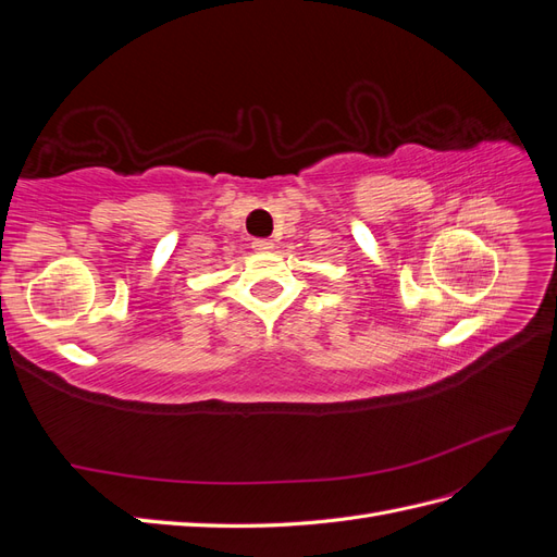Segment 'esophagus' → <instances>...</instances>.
Here are the masks:
<instances>
[{"mask_svg": "<svg viewBox=\"0 0 557 557\" xmlns=\"http://www.w3.org/2000/svg\"><path fill=\"white\" fill-rule=\"evenodd\" d=\"M252 248L264 252V250H272L274 244H272V239H256V242H252Z\"/></svg>", "mask_w": 557, "mask_h": 557, "instance_id": "1", "label": "esophagus"}]
</instances>
